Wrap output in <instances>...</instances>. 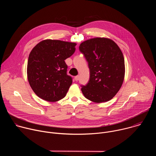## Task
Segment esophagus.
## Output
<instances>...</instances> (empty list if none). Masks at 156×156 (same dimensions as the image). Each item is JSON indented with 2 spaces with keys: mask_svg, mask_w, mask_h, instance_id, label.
Returning a JSON list of instances; mask_svg holds the SVG:
<instances>
[{
  "mask_svg": "<svg viewBox=\"0 0 156 156\" xmlns=\"http://www.w3.org/2000/svg\"><path fill=\"white\" fill-rule=\"evenodd\" d=\"M79 76H76L75 77V80L76 81H78V80H79Z\"/></svg>",
  "mask_w": 156,
  "mask_h": 156,
  "instance_id": "esophagus-1",
  "label": "esophagus"
}]
</instances>
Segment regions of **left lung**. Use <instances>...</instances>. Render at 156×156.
I'll list each match as a JSON object with an SVG mask.
<instances>
[{"instance_id": "left-lung-1", "label": "left lung", "mask_w": 156, "mask_h": 156, "mask_svg": "<svg viewBox=\"0 0 156 156\" xmlns=\"http://www.w3.org/2000/svg\"><path fill=\"white\" fill-rule=\"evenodd\" d=\"M90 70V79L82 86L84 97L96 102L112 99L121 88L125 73L123 53L117 44L107 37H94L79 46Z\"/></svg>"}]
</instances>
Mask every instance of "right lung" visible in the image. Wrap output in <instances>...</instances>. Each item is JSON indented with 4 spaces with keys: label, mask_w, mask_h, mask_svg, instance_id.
<instances>
[{
    "label": "right lung",
    "mask_w": 156,
    "mask_h": 156,
    "mask_svg": "<svg viewBox=\"0 0 156 156\" xmlns=\"http://www.w3.org/2000/svg\"><path fill=\"white\" fill-rule=\"evenodd\" d=\"M76 45L75 42L45 39L33 48L28 60L27 78L39 98L56 102L65 96L72 79L66 74L65 60L75 52Z\"/></svg>",
    "instance_id": "obj_1"
}]
</instances>
